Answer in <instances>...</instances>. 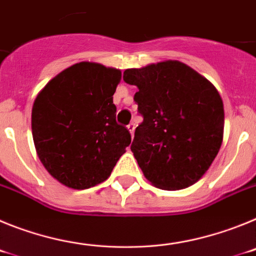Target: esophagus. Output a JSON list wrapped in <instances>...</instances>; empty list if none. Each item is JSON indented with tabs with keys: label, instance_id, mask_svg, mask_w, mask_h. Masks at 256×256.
I'll return each mask as SVG.
<instances>
[{
	"label": "esophagus",
	"instance_id": "obj_1",
	"mask_svg": "<svg viewBox=\"0 0 256 256\" xmlns=\"http://www.w3.org/2000/svg\"><path fill=\"white\" fill-rule=\"evenodd\" d=\"M126 128H128V130H130V134H132V137H133V133H134V128H136V124L133 123H130L128 124V126H126Z\"/></svg>",
	"mask_w": 256,
	"mask_h": 256
}]
</instances>
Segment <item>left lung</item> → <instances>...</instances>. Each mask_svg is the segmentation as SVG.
<instances>
[{
    "instance_id": "8db88e82",
    "label": "left lung",
    "mask_w": 256,
    "mask_h": 256,
    "mask_svg": "<svg viewBox=\"0 0 256 256\" xmlns=\"http://www.w3.org/2000/svg\"><path fill=\"white\" fill-rule=\"evenodd\" d=\"M124 82L137 86L134 101L144 122L132 150L154 186L180 190L198 182L220 148L223 101L216 87L180 61L126 69Z\"/></svg>"
}]
</instances>
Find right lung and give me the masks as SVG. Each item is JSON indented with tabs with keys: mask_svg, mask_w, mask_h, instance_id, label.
Wrapping results in <instances>:
<instances>
[{
	"mask_svg": "<svg viewBox=\"0 0 256 256\" xmlns=\"http://www.w3.org/2000/svg\"><path fill=\"white\" fill-rule=\"evenodd\" d=\"M120 70L79 62L51 79L32 108L38 158L52 177L84 190L108 180L130 144L112 102Z\"/></svg>",
	"mask_w": 256,
	"mask_h": 256,
	"instance_id": "add662e5",
	"label": "right lung"
}]
</instances>
